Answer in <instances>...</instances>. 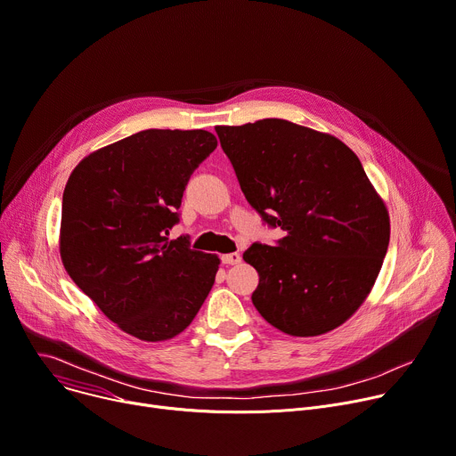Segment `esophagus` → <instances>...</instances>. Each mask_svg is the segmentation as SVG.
I'll return each instance as SVG.
<instances>
[{
	"label": "esophagus",
	"instance_id": "esophagus-1",
	"mask_svg": "<svg viewBox=\"0 0 456 456\" xmlns=\"http://www.w3.org/2000/svg\"><path fill=\"white\" fill-rule=\"evenodd\" d=\"M221 261H223V265H239L240 263V256L237 252L224 254V256H221Z\"/></svg>",
	"mask_w": 456,
	"mask_h": 456
}]
</instances>
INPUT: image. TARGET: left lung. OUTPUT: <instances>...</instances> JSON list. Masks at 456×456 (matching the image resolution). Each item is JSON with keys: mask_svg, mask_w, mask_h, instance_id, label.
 <instances>
[{"mask_svg": "<svg viewBox=\"0 0 456 456\" xmlns=\"http://www.w3.org/2000/svg\"><path fill=\"white\" fill-rule=\"evenodd\" d=\"M239 186L285 237L254 242L242 259L259 273L252 301L290 336L345 323L369 296L389 247V214L360 159L332 134L289 120L217 126Z\"/></svg>", "mask_w": 456, "mask_h": 456, "instance_id": "8db88e82", "label": "left lung"}]
</instances>
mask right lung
Masks as SVG:
<instances>
[{
	"label": "right lung",
	"instance_id": "right-lung-1",
	"mask_svg": "<svg viewBox=\"0 0 456 456\" xmlns=\"http://www.w3.org/2000/svg\"><path fill=\"white\" fill-rule=\"evenodd\" d=\"M216 148L204 129H146L86 157L65 184L61 263L138 339L181 334L214 287L219 257L167 233L179 223L191 173Z\"/></svg>",
	"mask_w": 456,
	"mask_h": 456
}]
</instances>
